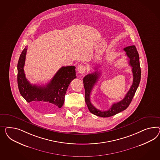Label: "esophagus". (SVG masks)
Listing matches in <instances>:
<instances>
[{"label":"esophagus","mask_w":160,"mask_h":160,"mask_svg":"<svg viewBox=\"0 0 160 160\" xmlns=\"http://www.w3.org/2000/svg\"><path fill=\"white\" fill-rule=\"evenodd\" d=\"M78 72L81 74L84 73L86 71V67L84 65H79L78 67Z\"/></svg>","instance_id":"esophagus-1"}]
</instances>
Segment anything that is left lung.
Here are the masks:
<instances>
[{
	"label": "left lung",
	"instance_id": "left-lung-1",
	"mask_svg": "<svg viewBox=\"0 0 160 160\" xmlns=\"http://www.w3.org/2000/svg\"><path fill=\"white\" fill-rule=\"evenodd\" d=\"M126 55L129 59V65L132 68L133 81L129 90L126 94L124 98L119 102L112 104L111 108L105 111H102L97 109L91 104L90 93L95 84L99 79V73L98 71L86 75L83 78V83L85 89V101L90 112L98 117L107 118L112 117L118 113L125 110L129 107L134 97L135 92L139 85L141 78V69L140 66L139 56L137 49L134 45L127 47L123 49Z\"/></svg>",
	"mask_w": 160,
	"mask_h": 160
}]
</instances>
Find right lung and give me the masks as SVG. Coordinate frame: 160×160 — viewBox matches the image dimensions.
<instances>
[{
    "label": "right lung",
    "mask_w": 160,
    "mask_h": 160,
    "mask_svg": "<svg viewBox=\"0 0 160 160\" xmlns=\"http://www.w3.org/2000/svg\"><path fill=\"white\" fill-rule=\"evenodd\" d=\"M27 47L22 51L18 64V83L22 97L28 102L44 112H53L61 108L65 101V96L70 82L76 78V67L63 66L47 85H32L26 78L24 72Z\"/></svg>",
    "instance_id": "1"
}]
</instances>
